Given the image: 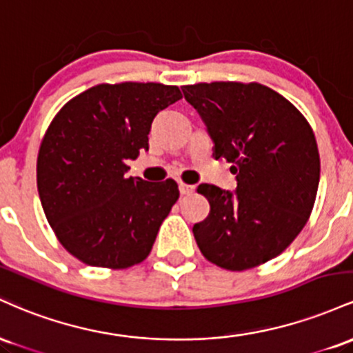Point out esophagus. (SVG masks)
Returning a JSON list of instances; mask_svg holds the SVG:
<instances>
[{"label":"esophagus","instance_id":"obj_1","mask_svg":"<svg viewBox=\"0 0 353 353\" xmlns=\"http://www.w3.org/2000/svg\"><path fill=\"white\" fill-rule=\"evenodd\" d=\"M194 190H196L194 185L185 184V182H179V192L182 194V196H189V194H192Z\"/></svg>","mask_w":353,"mask_h":353}]
</instances>
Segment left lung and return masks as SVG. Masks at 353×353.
<instances>
[{
	"label": "left lung",
	"mask_w": 353,
	"mask_h": 353,
	"mask_svg": "<svg viewBox=\"0 0 353 353\" xmlns=\"http://www.w3.org/2000/svg\"><path fill=\"white\" fill-rule=\"evenodd\" d=\"M214 143L232 163L234 192L201 184L210 212L192 228L202 255L245 270L277 257L305 225L320 179L312 128L294 104L262 84L201 83L182 88Z\"/></svg>",
	"instance_id": "obj_1"
}]
</instances>
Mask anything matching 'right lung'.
Returning <instances> with one entry per match:
<instances>
[{"mask_svg": "<svg viewBox=\"0 0 353 353\" xmlns=\"http://www.w3.org/2000/svg\"><path fill=\"white\" fill-rule=\"evenodd\" d=\"M182 98L159 83L99 84L72 98L48 128L38 154V192L48 222L81 262L125 269L151 252L179 199L172 179L125 177L149 149L159 111Z\"/></svg>", "mask_w": 353, "mask_h": 353, "instance_id": "add662e5", "label": "right lung"}]
</instances>
